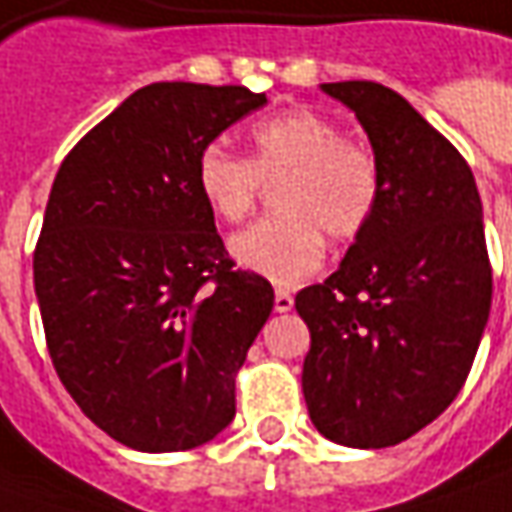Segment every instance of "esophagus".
Listing matches in <instances>:
<instances>
[{"instance_id": "1", "label": "esophagus", "mask_w": 512, "mask_h": 512, "mask_svg": "<svg viewBox=\"0 0 512 512\" xmlns=\"http://www.w3.org/2000/svg\"><path fill=\"white\" fill-rule=\"evenodd\" d=\"M273 307H276V313H290V310H293V296H290L287 290H276Z\"/></svg>"}]
</instances>
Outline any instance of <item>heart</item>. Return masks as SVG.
Wrapping results in <instances>:
<instances>
[{
    "mask_svg": "<svg viewBox=\"0 0 512 512\" xmlns=\"http://www.w3.org/2000/svg\"><path fill=\"white\" fill-rule=\"evenodd\" d=\"M196 190L207 210L242 222L256 205L259 182L276 190L282 216L262 219L230 239L239 265L273 285H299L325 262V234L353 239L379 205L376 156L344 139L342 128L307 108L282 110L250 128V159L210 142L196 156Z\"/></svg>",
    "mask_w": 512,
    "mask_h": 512,
    "instance_id": "1",
    "label": "heart"
}]
</instances>
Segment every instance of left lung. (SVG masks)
Masks as SVG:
<instances>
[{
    "instance_id": "obj_1",
    "label": "left lung",
    "mask_w": 512,
    "mask_h": 512,
    "mask_svg": "<svg viewBox=\"0 0 512 512\" xmlns=\"http://www.w3.org/2000/svg\"><path fill=\"white\" fill-rule=\"evenodd\" d=\"M356 113L382 187L370 222L296 310L310 327L307 413L344 447H390L439 419L482 342L493 273L462 153L396 90L327 82Z\"/></svg>"
}]
</instances>
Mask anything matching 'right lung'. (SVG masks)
<instances>
[{
  "label": "right lung",
  "mask_w": 512,
  "mask_h": 512,
  "mask_svg": "<svg viewBox=\"0 0 512 512\" xmlns=\"http://www.w3.org/2000/svg\"><path fill=\"white\" fill-rule=\"evenodd\" d=\"M262 105L242 85L153 82L53 179L33 253L50 359L82 413L125 447L193 450L236 416V373L273 287L233 270L193 170Z\"/></svg>",
  "instance_id": "obj_1"
}]
</instances>
